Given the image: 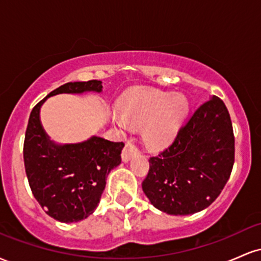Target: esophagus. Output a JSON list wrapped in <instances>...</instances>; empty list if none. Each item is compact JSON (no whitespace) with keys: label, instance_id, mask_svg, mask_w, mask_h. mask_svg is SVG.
Returning <instances> with one entry per match:
<instances>
[{"label":"esophagus","instance_id":"34e87169","mask_svg":"<svg viewBox=\"0 0 261 261\" xmlns=\"http://www.w3.org/2000/svg\"><path fill=\"white\" fill-rule=\"evenodd\" d=\"M137 151H139V148L136 147V145H135L134 142H131V141H128V142H126V145H125L124 149H122V153H121L122 161L128 162L134 154L137 153Z\"/></svg>","mask_w":261,"mask_h":261}]
</instances>
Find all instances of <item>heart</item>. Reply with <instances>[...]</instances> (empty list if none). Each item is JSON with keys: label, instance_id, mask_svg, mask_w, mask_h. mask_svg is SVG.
Wrapping results in <instances>:
<instances>
[{"label": "heart", "instance_id": "b5f03b06", "mask_svg": "<svg viewBox=\"0 0 261 261\" xmlns=\"http://www.w3.org/2000/svg\"><path fill=\"white\" fill-rule=\"evenodd\" d=\"M112 120L119 126H143V139L151 148L160 149L175 139L188 113L184 95L141 89L126 95L119 103Z\"/></svg>", "mask_w": 261, "mask_h": 261}]
</instances>
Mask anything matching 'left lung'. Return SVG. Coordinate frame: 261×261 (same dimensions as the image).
Returning a JSON list of instances; mask_svg holds the SVG:
<instances>
[{
	"instance_id": "1",
	"label": "left lung",
	"mask_w": 261,
	"mask_h": 261,
	"mask_svg": "<svg viewBox=\"0 0 261 261\" xmlns=\"http://www.w3.org/2000/svg\"><path fill=\"white\" fill-rule=\"evenodd\" d=\"M234 135L226 106L214 95L195 110L168 148L149 158L142 190L155 208L184 216L208 207L228 181Z\"/></svg>"
}]
</instances>
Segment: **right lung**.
Returning a JSON list of instances; mask_svg holds the SVG:
<instances>
[{
    "label": "right lung",
    "instance_id": "1",
    "mask_svg": "<svg viewBox=\"0 0 261 261\" xmlns=\"http://www.w3.org/2000/svg\"><path fill=\"white\" fill-rule=\"evenodd\" d=\"M100 81L68 82L33 108L25 131L24 167L29 187L50 217L71 223L94 212L110 170L121 163L124 142L92 136L80 143L58 145L50 141L40 122L44 101L61 93L101 92Z\"/></svg>",
    "mask_w": 261,
    "mask_h": 261
}]
</instances>
